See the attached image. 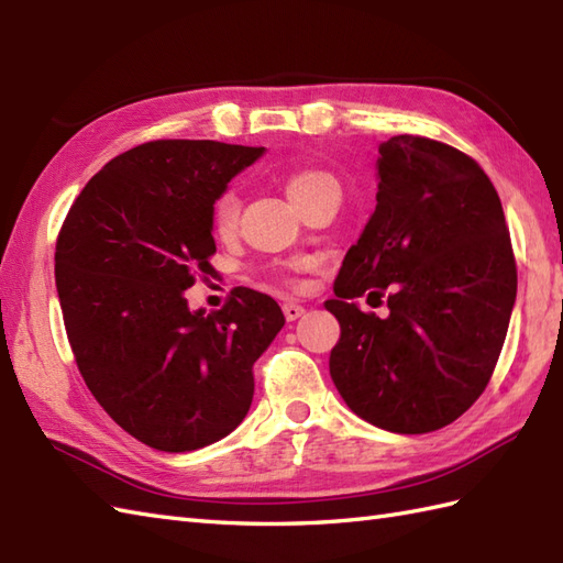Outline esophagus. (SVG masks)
Masks as SVG:
<instances>
[{
    "instance_id": "34e87169",
    "label": "esophagus",
    "mask_w": 563,
    "mask_h": 563,
    "mask_svg": "<svg viewBox=\"0 0 563 563\" xmlns=\"http://www.w3.org/2000/svg\"><path fill=\"white\" fill-rule=\"evenodd\" d=\"M283 314L288 321H295V319H300L305 314V307L297 305V302H283Z\"/></svg>"
}]
</instances>
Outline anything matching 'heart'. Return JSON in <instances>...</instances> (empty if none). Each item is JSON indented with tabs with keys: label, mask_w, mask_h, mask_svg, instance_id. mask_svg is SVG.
<instances>
[{
	"label": "heart",
	"mask_w": 563,
	"mask_h": 563,
	"mask_svg": "<svg viewBox=\"0 0 563 563\" xmlns=\"http://www.w3.org/2000/svg\"><path fill=\"white\" fill-rule=\"evenodd\" d=\"M324 188H339V181L336 176L327 169H321V166H302V169L292 172L288 178V194L295 200L297 208ZM239 212H242V198H239V190L234 186H227L224 190H220L218 198L212 200V208H210L212 230L218 234H232L239 224Z\"/></svg>",
	"instance_id": "b5f03b06"
}]
</instances>
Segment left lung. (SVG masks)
Instances as JSON below:
<instances>
[{"label": "left lung", "mask_w": 563, "mask_h": 563, "mask_svg": "<svg viewBox=\"0 0 563 563\" xmlns=\"http://www.w3.org/2000/svg\"><path fill=\"white\" fill-rule=\"evenodd\" d=\"M377 206L327 309L341 341L329 369L343 401L391 433L438 430L494 375L518 266L494 184L470 154L421 135L379 145ZM388 297L379 320L352 305Z\"/></svg>", "instance_id": "8db88e82"}]
</instances>
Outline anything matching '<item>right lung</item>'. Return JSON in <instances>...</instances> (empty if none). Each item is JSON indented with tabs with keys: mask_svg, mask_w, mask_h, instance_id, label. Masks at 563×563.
Segmentation results:
<instances>
[{
	"mask_svg": "<svg viewBox=\"0 0 563 563\" xmlns=\"http://www.w3.org/2000/svg\"><path fill=\"white\" fill-rule=\"evenodd\" d=\"M263 147L152 140L91 176L55 244V283L79 373L113 421L162 452L230 435L254 399V363L285 324L278 302L234 288L190 312L214 271L212 200Z\"/></svg>",
	"mask_w": 563,
	"mask_h": 563,
	"instance_id": "right-lung-1",
	"label": "right lung"
}]
</instances>
